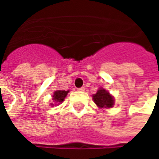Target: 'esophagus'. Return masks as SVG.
<instances>
[{
    "label": "esophagus",
    "instance_id": "1",
    "mask_svg": "<svg viewBox=\"0 0 159 159\" xmlns=\"http://www.w3.org/2000/svg\"><path fill=\"white\" fill-rule=\"evenodd\" d=\"M77 90H78V91H84V90H85V89H84V87H82V88L77 89Z\"/></svg>",
    "mask_w": 159,
    "mask_h": 159
}]
</instances>
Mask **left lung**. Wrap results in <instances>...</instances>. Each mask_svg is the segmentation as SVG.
<instances>
[{
  "mask_svg": "<svg viewBox=\"0 0 159 159\" xmlns=\"http://www.w3.org/2000/svg\"><path fill=\"white\" fill-rule=\"evenodd\" d=\"M94 103L100 108H110L113 107V97L105 89H100L93 95Z\"/></svg>",
  "mask_w": 159,
  "mask_h": 159,
  "instance_id": "left-lung-1",
  "label": "left lung"
}]
</instances>
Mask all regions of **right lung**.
<instances>
[{
  "label": "right lung",
  "instance_id": "obj_1",
  "mask_svg": "<svg viewBox=\"0 0 159 159\" xmlns=\"http://www.w3.org/2000/svg\"><path fill=\"white\" fill-rule=\"evenodd\" d=\"M69 93V91H65V90H59V91H56L53 93V101L55 102H59L61 103L63 100H65V98L67 95V93Z\"/></svg>",
  "mask_w": 159,
  "mask_h": 159
}]
</instances>
